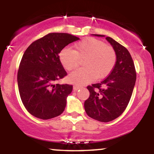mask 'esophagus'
<instances>
[{"mask_svg": "<svg viewBox=\"0 0 154 154\" xmlns=\"http://www.w3.org/2000/svg\"><path fill=\"white\" fill-rule=\"evenodd\" d=\"M80 88H81V87H79V86L75 85V86H74V87H73V90H74V91H77V90H79Z\"/></svg>", "mask_w": 154, "mask_h": 154, "instance_id": "esophagus-1", "label": "esophagus"}]
</instances>
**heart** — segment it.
<instances>
[{
    "instance_id": "b5f03b06",
    "label": "heart",
    "mask_w": 154,
    "mask_h": 154,
    "mask_svg": "<svg viewBox=\"0 0 154 154\" xmlns=\"http://www.w3.org/2000/svg\"><path fill=\"white\" fill-rule=\"evenodd\" d=\"M84 67L72 72L69 80L74 84L91 82L96 78L106 77L114 69L116 61L114 49L104 42L93 38H88L75 44V51L69 47L59 53V60L65 69H75L79 66V59H83Z\"/></svg>"
}]
</instances>
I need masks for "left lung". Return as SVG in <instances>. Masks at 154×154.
Returning a JSON list of instances; mask_svg holds the SVG:
<instances>
[{
	"label": "left lung",
	"mask_w": 154,
	"mask_h": 154,
	"mask_svg": "<svg viewBox=\"0 0 154 154\" xmlns=\"http://www.w3.org/2000/svg\"><path fill=\"white\" fill-rule=\"evenodd\" d=\"M106 40L116 53L115 66L104 80L88 86L90 96L84 103L88 115L102 122L112 121L122 114L131 98L136 81L135 65L128 49L110 37H106Z\"/></svg>",
	"instance_id": "8db88e82"
}]
</instances>
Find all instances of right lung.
<instances>
[{
    "instance_id": "right-lung-1",
    "label": "right lung",
    "mask_w": 154,
    "mask_h": 154,
    "mask_svg": "<svg viewBox=\"0 0 154 154\" xmlns=\"http://www.w3.org/2000/svg\"><path fill=\"white\" fill-rule=\"evenodd\" d=\"M78 40L68 33H49L26 48L19 65L17 82L22 103L32 116L49 119L64 111L72 85L56 84L67 75L59 54Z\"/></svg>"
}]
</instances>
